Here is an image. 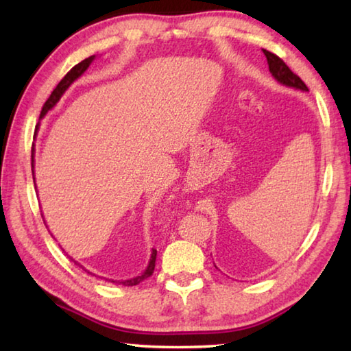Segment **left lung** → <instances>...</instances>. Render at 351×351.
<instances>
[{
    "label": "left lung",
    "mask_w": 351,
    "mask_h": 351,
    "mask_svg": "<svg viewBox=\"0 0 351 351\" xmlns=\"http://www.w3.org/2000/svg\"><path fill=\"white\" fill-rule=\"evenodd\" d=\"M263 54L266 56V60H268L269 64V71L274 79L282 83L285 86H289V88H295V90H302V91H308V88L302 79L297 74H294L293 71H291L287 63H285L280 57H277L276 54H272V52L263 49Z\"/></svg>",
    "instance_id": "left-lung-1"
}]
</instances>
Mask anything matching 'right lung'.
Instances as JSON below:
<instances>
[{
	"label": "right lung",
	"mask_w": 351,
	"mask_h": 351,
	"mask_svg": "<svg viewBox=\"0 0 351 351\" xmlns=\"http://www.w3.org/2000/svg\"><path fill=\"white\" fill-rule=\"evenodd\" d=\"M93 60H94V56L85 58V60H82L80 63H77L75 66H74L73 69H71L66 75L63 77V79L60 80V83H58V85L56 86V90L51 93L49 99H47L46 102H45L43 108H41V112H40V119H41V117H45L47 111L54 108L56 104H57L58 100H60V97L63 96V93L66 91L68 88L71 86V83H73L74 80L79 79V77H80L83 73H85V71L88 69V66H90ZM37 130H38V125H37ZM32 175H34V156H32ZM34 182H35V178H34ZM71 260H73V258H71ZM73 261H74V260H73ZM74 263H75V265H79V263H77V261H74ZM154 263H156V249H153V251H152V257H150V261H148L147 269H145L144 272H142L141 276L134 277V278H130V280L119 282V283L123 285V287H134V285H139L141 282H144L145 278H148V277H150V276L153 274V271H154ZM85 271H86V269H85ZM88 274H90V272H88Z\"/></svg>",
	"instance_id": "1"
}]
</instances>
